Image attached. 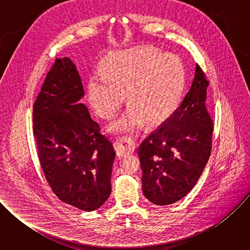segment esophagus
<instances>
[{
    "label": "esophagus",
    "instance_id": "esophagus-1",
    "mask_svg": "<svg viewBox=\"0 0 250 250\" xmlns=\"http://www.w3.org/2000/svg\"><path fill=\"white\" fill-rule=\"evenodd\" d=\"M117 151L122 156H126L133 153L135 149V142L132 138L124 136L117 140Z\"/></svg>",
    "mask_w": 250,
    "mask_h": 250
}]
</instances>
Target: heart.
I'll use <instances>...</instances> for the list:
<instances>
[{"label": "heart", "instance_id": "heart-1", "mask_svg": "<svg viewBox=\"0 0 250 250\" xmlns=\"http://www.w3.org/2000/svg\"><path fill=\"white\" fill-rule=\"evenodd\" d=\"M185 87L181 59L152 46H139L116 53L102 65V73L89 81V99L96 113L113 118L124 101L126 106L114 122L112 132H134L167 121L180 104Z\"/></svg>", "mask_w": 250, "mask_h": 250}]
</instances>
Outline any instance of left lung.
<instances>
[{
  "mask_svg": "<svg viewBox=\"0 0 250 250\" xmlns=\"http://www.w3.org/2000/svg\"><path fill=\"white\" fill-rule=\"evenodd\" d=\"M208 86L196 64L191 88L179 108L137 149L142 192L155 205H170L185 197L208 163L213 130L206 108Z\"/></svg>",
  "mask_w": 250,
  "mask_h": 250,
  "instance_id": "8db88e82",
  "label": "left lung"
}]
</instances>
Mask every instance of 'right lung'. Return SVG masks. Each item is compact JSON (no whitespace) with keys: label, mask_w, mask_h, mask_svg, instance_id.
<instances>
[{"label":"right lung","mask_w":250,"mask_h":250,"mask_svg":"<svg viewBox=\"0 0 250 250\" xmlns=\"http://www.w3.org/2000/svg\"><path fill=\"white\" fill-rule=\"evenodd\" d=\"M76 65L56 58L33 104V136L46 180L64 203L91 211L110 197L116 156L112 142L80 103Z\"/></svg>","instance_id":"obj_1"}]
</instances>
